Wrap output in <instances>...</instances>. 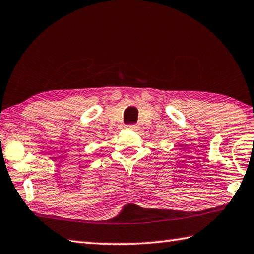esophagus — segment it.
Wrapping results in <instances>:
<instances>
[{
  "label": "esophagus",
  "instance_id": "34e87169",
  "mask_svg": "<svg viewBox=\"0 0 254 254\" xmlns=\"http://www.w3.org/2000/svg\"><path fill=\"white\" fill-rule=\"evenodd\" d=\"M127 130H130V131H136L138 127L136 126V124H130V126H127Z\"/></svg>",
  "mask_w": 254,
  "mask_h": 254
}]
</instances>
